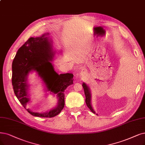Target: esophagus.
<instances>
[{
  "label": "esophagus",
  "mask_w": 145,
  "mask_h": 145,
  "mask_svg": "<svg viewBox=\"0 0 145 145\" xmlns=\"http://www.w3.org/2000/svg\"><path fill=\"white\" fill-rule=\"evenodd\" d=\"M80 75L82 76H85L87 75V70L85 69H82L80 72Z\"/></svg>",
  "instance_id": "obj_1"
}]
</instances>
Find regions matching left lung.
Here are the masks:
<instances>
[{
  "label": "left lung",
  "mask_w": 145,
  "mask_h": 145,
  "mask_svg": "<svg viewBox=\"0 0 145 145\" xmlns=\"http://www.w3.org/2000/svg\"><path fill=\"white\" fill-rule=\"evenodd\" d=\"M82 87L84 88V93H85V103H86V104L88 106V108L90 109V110L93 113L95 114V112L94 110L93 107L91 106V92H90L89 88L87 86V84H85V83H83Z\"/></svg>",
  "instance_id": "obj_1"
}]
</instances>
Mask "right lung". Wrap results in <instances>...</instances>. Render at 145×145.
<instances>
[{
    "label": "right lung",
    "instance_id": "obj_1",
    "mask_svg": "<svg viewBox=\"0 0 145 145\" xmlns=\"http://www.w3.org/2000/svg\"><path fill=\"white\" fill-rule=\"evenodd\" d=\"M30 37L21 46L12 61V84L16 97L25 109L30 101L28 97L29 85L27 78L29 73L36 71L45 83L48 91L57 95L58 104L55 108L44 113L26 109L29 114L37 117L52 118L60 113L64 106V90L73 84V74H58L50 62L55 55L51 41L46 36Z\"/></svg>",
    "mask_w": 145,
    "mask_h": 145
}]
</instances>
